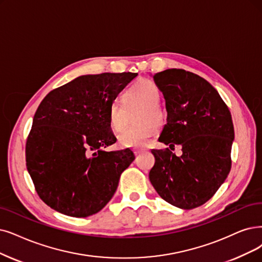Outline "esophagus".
Listing matches in <instances>:
<instances>
[{
    "label": "esophagus",
    "mask_w": 262,
    "mask_h": 262,
    "mask_svg": "<svg viewBox=\"0 0 262 262\" xmlns=\"http://www.w3.org/2000/svg\"><path fill=\"white\" fill-rule=\"evenodd\" d=\"M140 154H142V150H134V155L135 156H139Z\"/></svg>",
    "instance_id": "34e87169"
}]
</instances>
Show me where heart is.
<instances>
[{"label":"heart","instance_id":"heart-1","mask_svg":"<svg viewBox=\"0 0 262 262\" xmlns=\"http://www.w3.org/2000/svg\"><path fill=\"white\" fill-rule=\"evenodd\" d=\"M160 90L155 82L150 80H140L125 92V102L137 103L142 105L137 122L127 130H124L119 137L118 141L123 147L141 148L145 147L157 133V127H160L165 121L166 114L164 108L159 104ZM110 125L114 131H122L127 120L125 112L122 105L118 102H114L110 107Z\"/></svg>","mask_w":262,"mask_h":262}]
</instances>
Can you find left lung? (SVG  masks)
Here are the masks:
<instances>
[{"label": "left lung", "instance_id": "1", "mask_svg": "<svg viewBox=\"0 0 262 262\" xmlns=\"http://www.w3.org/2000/svg\"><path fill=\"white\" fill-rule=\"evenodd\" d=\"M154 80L167 113L159 142L171 149L181 145L183 155L152 149L149 181L163 200L191 210L210 200L231 169V114L218 91L194 73L169 69Z\"/></svg>", "mask_w": 262, "mask_h": 262}]
</instances>
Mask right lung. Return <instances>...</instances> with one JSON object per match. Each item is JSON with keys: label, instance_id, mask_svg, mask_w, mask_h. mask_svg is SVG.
Segmentation results:
<instances>
[{"label": "right lung", "instance_id": "right-lung-1", "mask_svg": "<svg viewBox=\"0 0 262 262\" xmlns=\"http://www.w3.org/2000/svg\"><path fill=\"white\" fill-rule=\"evenodd\" d=\"M138 73L81 75L40 102L27 140V169L48 206L72 217L100 212L133 162L130 149L105 151L116 142L110 107Z\"/></svg>", "mask_w": 262, "mask_h": 262}]
</instances>
